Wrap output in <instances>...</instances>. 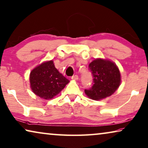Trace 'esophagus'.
Segmentation results:
<instances>
[{"label": "esophagus", "instance_id": "obj_1", "mask_svg": "<svg viewBox=\"0 0 148 148\" xmlns=\"http://www.w3.org/2000/svg\"><path fill=\"white\" fill-rule=\"evenodd\" d=\"M71 78L72 80H77L78 79V75H74V76H72Z\"/></svg>", "mask_w": 148, "mask_h": 148}]
</instances>
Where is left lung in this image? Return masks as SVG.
Listing matches in <instances>:
<instances>
[{
	"mask_svg": "<svg viewBox=\"0 0 148 148\" xmlns=\"http://www.w3.org/2000/svg\"><path fill=\"white\" fill-rule=\"evenodd\" d=\"M89 68L94 84L90 89L85 90L86 95L94 100L112 96L121 83L120 72L116 64L108 59L96 58L90 62Z\"/></svg>",
	"mask_w": 148,
	"mask_h": 148,
	"instance_id": "1",
	"label": "left lung"
}]
</instances>
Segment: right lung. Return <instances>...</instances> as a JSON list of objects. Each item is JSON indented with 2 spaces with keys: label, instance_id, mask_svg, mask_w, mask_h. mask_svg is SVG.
Returning a JSON list of instances; mask_svg holds the SVG:
<instances>
[{
  "label": "right lung",
  "instance_id": "right-lung-1",
  "mask_svg": "<svg viewBox=\"0 0 148 148\" xmlns=\"http://www.w3.org/2000/svg\"><path fill=\"white\" fill-rule=\"evenodd\" d=\"M29 80L33 93L45 100L58 95L70 82L55 68L53 60L43 62L32 69Z\"/></svg>",
  "mask_w": 148,
  "mask_h": 148
}]
</instances>
